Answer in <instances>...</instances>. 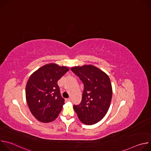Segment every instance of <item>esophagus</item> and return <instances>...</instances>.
<instances>
[{
    "instance_id": "34e87169",
    "label": "esophagus",
    "mask_w": 151,
    "mask_h": 151,
    "mask_svg": "<svg viewBox=\"0 0 151 151\" xmlns=\"http://www.w3.org/2000/svg\"><path fill=\"white\" fill-rule=\"evenodd\" d=\"M66 101H70L71 99H70V98H68V99H66Z\"/></svg>"
}]
</instances>
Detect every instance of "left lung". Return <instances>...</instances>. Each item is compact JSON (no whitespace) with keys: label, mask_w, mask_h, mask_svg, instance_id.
Segmentation results:
<instances>
[{"label":"left lung","mask_w":151,"mask_h":151,"mask_svg":"<svg viewBox=\"0 0 151 151\" xmlns=\"http://www.w3.org/2000/svg\"><path fill=\"white\" fill-rule=\"evenodd\" d=\"M84 85L81 102L73 109L84 124L93 125L101 121L109 108L112 88L106 73L94 66L83 65L71 68Z\"/></svg>","instance_id":"1"}]
</instances>
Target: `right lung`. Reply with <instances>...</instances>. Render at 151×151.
I'll return each instance as SVG.
<instances>
[{
    "mask_svg": "<svg viewBox=\"0 0 151 151\" xmlns=\"http://www.w3.org/2000/svg\"><path fill=\"white\" fill-rule=\"evenodd\" d=\"M69 70L65 66L50 63L30 76L26 88V101L30 112L40 122H50L58 117L64 99L57 82Z\"/></svg>",
    "mask_w": 151,
    "mask_h": 151,
    "instance_id": "right-lung-1",
    "label": "right lung"
}]
</instances>
